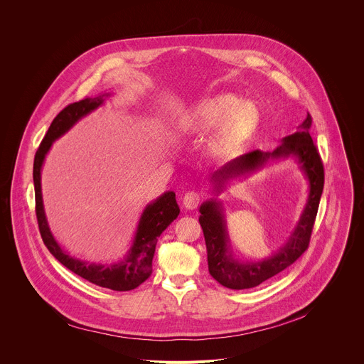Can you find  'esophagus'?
Listing matches in <instances>:
<instances>
[{"instance_id":"esophagus-1","label":"esophagus","mask_w":364,"mask_h":364,"mask_svg":"<svg viewBox=\"0 0 364 364\" xmlns=\"http://www.w3.org/2000/svg\"><path fill=\"white\" fill-rule=\"evenodd\" d=\"M200 201H201V196L197 191H188L183 197V204H184L186 209H188V210L197 209V205L200 204Z\"/></svg>"}]
</instances>
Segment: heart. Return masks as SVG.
<instances>
[{"instance_id": "b5f03b06", "label": "heart", "mask_w": 364, "mask_h": 364, "mask_svg": "<svg viewBox=\"0 0 364 364\" xmlns=\"http://www.w3.org/2000/svg\"><path fill=\"white\" fill-rule=\"evenodd\" d=\"M261 122V112L250 102L222 92L205 97L188 111L178 128L186 135H204L212 132L205 142L210 159L223 160L232 155L255 134Z\"/></svg>"}]
</instances>
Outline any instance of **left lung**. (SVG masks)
I'll return each mask as SVG.
<instances>
[{
    "instance_id": "left-lung-1",
    "label": "left lung",
    "mask_w": 364,
    "mask_h": 364,
    "mask_svg": "<svg viewBox=\"0 0 364 364\" xmlns=\"http://www.w3.org/2000/svg\"><path fill=\"white\" fill-rule=\"evenodd\" d=\"M311 122H313V118L306 114V118L298 127V131L282 138L281 145L272 152L256 149L243 154L212 174L210 181L215 184V193L219 196L230 180L246 177L264 168L269 161L294 159L304 173L309 187L306 204L294 232L277 253L264 261L240 262L233 256L222 201L212 198L200 205L198 222L204 233L209 272L220 285L230 289L257 287L292 265L306 250L324 188V167L313 138L309 135Z\"/></svg>"
}]
</instances>
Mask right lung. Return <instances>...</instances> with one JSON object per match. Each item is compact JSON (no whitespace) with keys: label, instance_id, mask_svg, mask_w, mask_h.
<instances>
[{"label":"right lung","instance_id":"obj_1","mask_svg":"<svg viewBox=\"0 0 364 364\" xmlns=\"http://www.w3.org/2000/svg\"><path fill=\"white\" fill-rule=\"evenodd\" d=\"M108 96L111 95L103 93L70 103L51 122L34 157L33 181L36 193V215L44 245L62 265L95 285L114 291H131L149 278L152 272L155 245H157L160 235L180 215V207L176 201V193L166 191L159 198L146 204L139 218L138 228L127 256L122 261L115 264H90L80 261L77 257H72L68 252H65L48 228L41 196V167L51 145L83 117L97 109Z\"/></svg>","mask_w":364,"mask_h":364}]
</instances>
